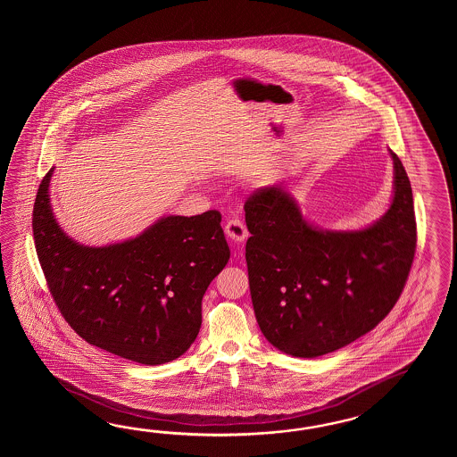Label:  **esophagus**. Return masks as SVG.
Listing matches in <instances>:
<instances>
[{
  "instance_id": "esophagus-1",
  "label": "esophagus",
  "mask_w": 457,
  "mask_h": 457,
  "mask_svg": "<svg viewBox=\"0 0 457 457\" xmlns=\"http://www.w3.org/2000/svg\"><path fill=\"white\" fill-rule=\"evenodd\" d=\"M225 233H227V237L235 243L245 242L246 237H248V230H246V227H245V224H243L240 219L228 220V222L225 224Z\"/></svg>"
}]
</instances>
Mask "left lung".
<instances>
[{"instance_id":"1","label":"left lung","mask_w":457,"mask_h":457,"mask_svg":"<svg viewBox=\"0 0 457 457\" xmlns=\"http://www.w3.org/2000/svg\"><path fill=\"white\" fill-rule=\"evenodd\" d=\"M390 156L392 203L361 230L315 227L281 186L246 199L253 309L274 348L295 358L323 356L378 327L395 305L415 256L417 222L407 171Z\"/></svg>"}]
</instances>
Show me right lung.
I'll list each match as a JSON object with an SVG mask.
<instances>
[{
	"label": "right lung",
	"instance_id": "obj_1",
	"mask_svg": "<svg viewBox=\"0 0 457 457\" xmlns=\"http://www.w3.org/2000/svg\"><path fill=\"white\" fill-rule=\"evenodd\" d=\"M44 176L32 232L50 294L89 345L145 366L179 358L203 323V297L230 258L219 211L166 215L126 242L87 246L70 238Z\"/></svg>",
	"mask_w": 457,
	"mask_h": 457
}]
</instances>
